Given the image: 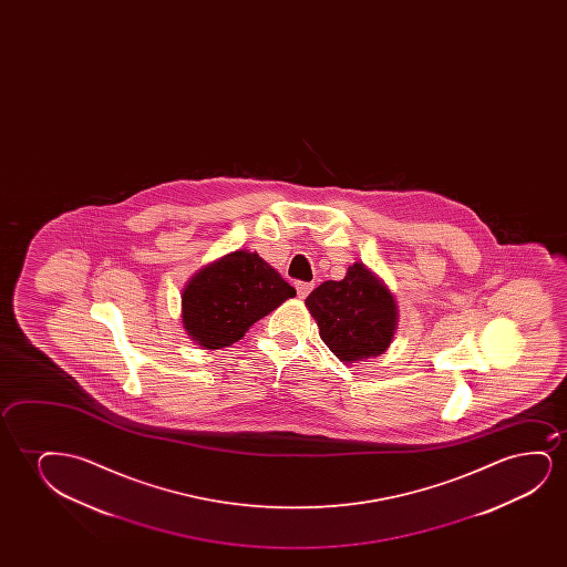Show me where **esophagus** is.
I'll use <instances>...</instances> for the list:
<instances>
[{
	"mask_svg": "<svg viewBox=\"0 0 567 567\" xmlns=\"http://www.w3.org/2000/svg\"><path fill=\"white\" fill-rule=\"evenodd\" d=\"M311 288H313V285L311 282H302V280H298L296 282V292H298V298H306V296L310 295Z\"/></svg>",
	"mask_w": 567,
	"mask_h": 567,
	"instance_id": "obj_1",
	"label": "esophagus"
}]
</instances>
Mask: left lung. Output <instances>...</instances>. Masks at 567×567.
<instances>
[{"label": "left lung", "instance_id": "left-lung-1", "mask_svg": "<svg viewBox=\"0 0 567 567\" xmlns=\"http://www.w3.org/2000/svg\"><path fill=\"white\" fill-rule=\"evenodd\" d=\"M306 306L318 321L319 337L341 362L380 357L395 334V298L364 264L350 265L342 280L321 282Z\"/></svg>", "mask_w": 567, "mask_h": 567}]
</instances>
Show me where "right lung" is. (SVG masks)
Segmentation results:
<instances>
[{"label": "right lung", "mask_w": 567, "mask_h": 567, "mask_svg": "<svg viewBox=\"0 0 567 567\" xmlns=\"http://www.w3.org/2000/svg\"><path fill=\"white\" fill-rule=\"evenodd\" d=\"M295 296V288L256 251L238 249L189 279L182 292V323L203 349H225Z\"/></svg>", "instance_id": "1"}]
</instances>
